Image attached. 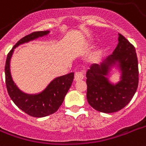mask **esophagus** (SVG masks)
<instances>
[{
	"label": "esophagus",
	"instance_id": "obj_1",
	"mask_svg": "<svg viewBox=\"0 0 146 146\" xmlns=\"http://www.w3.org/2000/svg\"><path fill=\"white\" fill-rule=\"evenodd\" d=\"M83 78H84V75L82 72H76L75 73V76H74L75 81H80L83 80Z\"/></svg>",
	"mask_w": 146,
	"mask_h": 146
}]
</instances>
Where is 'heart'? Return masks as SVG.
<instances>
[{"label": "heart", "instance_id": "obj_1", "mask_svg": "<svg viewBox=\"0 0 146 146\" xmlns=\"http://www.w3.org/2000/svg\"><path fill=\"white\" fill-rule=\"evenodd\" d=\"M91 45H92V43H91V42H87V43H86V44H85L86 47H90ZM97 57H98L97 56H95V59H97Z\"/></svg>", "mask_w": 146, "mask_h": 146}]
</instances>
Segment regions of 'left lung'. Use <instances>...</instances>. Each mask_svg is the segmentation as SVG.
Returning a JSON list of instances; mask_svg holds the SVG:
<instances>
[{
    "mask_svg": "<svg viewBox=\"0 0 146 146\" xmlns=\"http://www.w3.org/2000/svg\"><path fill=\"white\" fill-rule=\"evenodd\" d=\"M115 65L120 69L121 76L114 84L110 83L108 76ZM86 78V98L93 109L105 113L122 110L135 95L139 85L138 59L134 46L119 33V43L113 54L100 65L91 66Z\"/></svg>",
    "mask_w": 146,
    "mask_h": 146,
    "instance_id": "obj_1",
    "label": "left lung"
}]
</instances>
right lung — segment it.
<instances>
[{
    "label": "right lung",
    "mask_w": 146,
    "mask_h": 146,
    "mask_svg": "<svg viewBox=\"0 0 146 146\" xmlns=\"http://www.w3.org/2000/svg\"><path fill=\"white\" fill-rule=\"evenodd\" d=\"M49 33V31H36L21 39L7 54L5 64V80L10 97L20 110L33 117L47 116L58 110L72 85L74 73L55 78L41 93L27 94L22 92L13 80L10 70V62L17 46L38 37L46 36Z\"/></svg>",
    "instance_id": "add662e5"
}]
</instances>
